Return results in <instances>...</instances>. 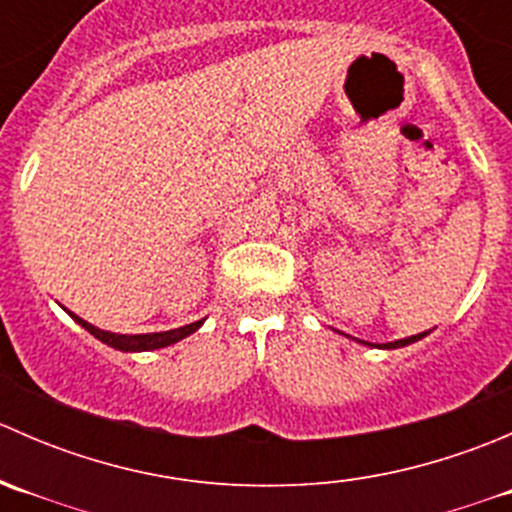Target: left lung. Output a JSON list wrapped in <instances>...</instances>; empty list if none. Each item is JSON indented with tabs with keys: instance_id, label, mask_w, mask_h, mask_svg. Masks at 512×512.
<instances>
[{
	"instance_id": "1",
	"label": "left lung",
	"mask_w": 512,
	"mask_h": 512,
	"mask_svg": "<svg viewBox=\"0 0 512 512\" xmlns=\"http://www.w3.org/2000/svg\"><path fill=\"white\" fill-rule=\"evenodd\" d=\"M428 332H421V334H414V337H406V339H396V342H386V344H369V342H361V339H354V342L359 344H366V347H379V349H399V347H409V344L418 342V339L426 337ZM344 337H349V334H344Z\"/></svg>"
}]
</instances>
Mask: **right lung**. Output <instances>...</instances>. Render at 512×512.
I'll list each match as a JSON object with an SVG mask.
<instances>
[{"instance_id": "add662e5", "label": "right lung", "mask_w": 512, "mask_h": 512, "mask_svg": "<svg viewBox=\"0 0 512 512\" xmlns=\"http://www.w3.org/2000/svg\"><path fill=\"white\" fill-rule=\"evenodd\" d=\"M69 312V309H66ZM69 317L74 322H79L81 327L86 329L89 334H94L98 342L108 344V347L118 349V352H153V349H163L170 347V344L180 342V339L190 337L193 332H198L203 327L205 319H198L193 324H185V327L178 329H168V332H153V334H116V332H106V329H98L94 324H89L86 319H81L79 314L69 312Z\"/></svg>"}]
</instances>
